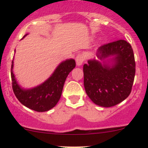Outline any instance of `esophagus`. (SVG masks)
Segmentation results:
<instances>
[{
  "mask_svg": "<svg viewBox=\"0 0 148 148\" xmlns=\"http://www.w3.org/2000/svg\"><path fill=\"white\" fill-rule=\"evenodd\" d=\"M84 61V57L83 54L79 53V54H78L76 56V64H77V65L78 66H80L82 65Z\"/></svg>",
  "mask_w": 148,
  "mask_h": 148,
  "instance_id": "34e87169",
  "label": "esophagus"
}]
</instances>
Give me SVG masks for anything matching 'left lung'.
<instances>
[{
  "instance_id": "left-lung-1",
  "label": "left lung",
  "mask_w": 148,
  "mask_h": 148,
  "mask_svg": "<svg viewBox=\"0 0 148 148\" xmlns=\"http://www.w3.org/2000/svg\"><path fill=\"white\" fill-rule=\"evenodd\" d=\"M98 59H89L83 66L84 85L97 105L110 107L130 94L135 74L132 46L125 40L104 44L97 51Z\"/></svg>"
}]
</instances>
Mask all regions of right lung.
Instances as JSON below:
<instances>
[{
  "instance_id": "obj_1",
  "label": "right lung",
  "mask_w": 148,
  "mask_h": 148,
  "mask_svg": "<svg viewBox=\"0 0 148 148\" xmlns=\"http://www.w3.org/2000/svg\"><path fill=\"white\" fill-rule=\"evenodd\" d=\"M27 35L28 34H26L23 38ZM13 60L11 65V79L13 90L16 98L23 105L40 112L49 111L56 105L62 96L66 79L76 66L74 59L63 61L44 82L34 87L25 89L18 84L15 77L13 71Z\"/></svg>"
}]
</instances>
